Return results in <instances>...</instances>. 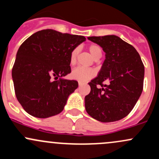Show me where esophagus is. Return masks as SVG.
Masks as SVG:
<instances>
[{
	"label": "esophagus",
	"instance_id": "1",
	"mask_svg": "<svg viewBox=\"0 0 159 159\" xmlns=\"http://www.w3.org/2000/svg\"><path fill=\"white\" fill-rule=\"evenodd\" d=\"M78 85H79V86L83 85V83H81V82H78Z\"/></svg>",
	"mask_w": 159,
	"mask_h": 159
}]
</instances>
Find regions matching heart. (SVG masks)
Wrapping results in <instances>:
<instances>
[{
  "label": "heart",
  "mask_w": 159,
  "mask_h": 159,
  "mask_svg": "<svg viewBox=\"0 0 159 159\" xmlns=\"http://www.w3.org/2000/svg\"><path fill=\"white\" fill-rule=\"evenodd\" d=\"M88 50H89L91 55L94 57V60H98V59L102 57V50L100 46L98 45V44H90L89 48H88ZM78 52H79V51H78V48L73 49L70 52L69 63L71 66H74L77 63V56H78ZM95 74L96 73L94 70L91 69V68H81V67H78V68L72 70L70 76L73 79L77 80L80 82H85V81L94 78L95 76Z\"/></svg>",
  "instance_id": "b5f03b06"
}]
</instances>
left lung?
Wrapping results in <instances>:
<instances>
[{"mask_svg":"<svg viewBox=\"0 0 159 159\" xmlns=\"http://www.w3.org/2000/svg\"><path fill=\"white\" fill-rule=\"evenodd\" d=\"M105 52L98 75L89 83L86 111L102 122L122 119L133 109L143 90L144 67L136 49L115 35L89 37ZM105 82L106 84H104Z\"/></svg>","mask_w":159,"mask_h":159,"instance_id":"left-lung-1","label":"left lung"}]
</instances>
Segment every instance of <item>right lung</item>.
Segmentation results:
<instances>
[{
  "instance_id": "obj_1",
  "label": "right lung",
  "mask_w": 159,
  "mask_h": 159,
  "mask_svg": "<svg viewBox=\"0 0 159 159\" xmlns=\"http://www.w3.org/2000/svg\"><path fill=\"white\" fill-rule=\"evenodd\" d=\"M85 40L84 36L46 29L33 34L22 43L12 68V78L17 101L29 115L46 118L63 111L78 83L62 77L71 71L72 50Z\"/></svg>"
}]
</instances>
